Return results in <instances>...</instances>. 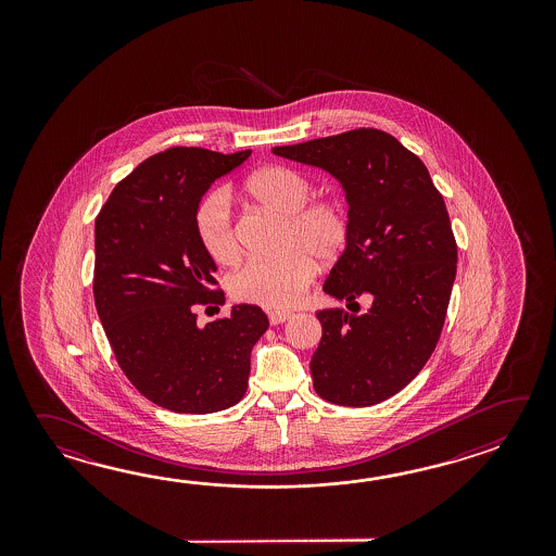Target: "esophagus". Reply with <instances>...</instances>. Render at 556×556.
I'll use <instances>...</instances> for the list:
<instances>
[{
    "instance_id": "34e87169",
    "label": "esophagus",
    "mask_w": 556,
    "mask_h": 556,
    "mask_svg": "<svg viewBox=\"0 0 556 556\" xmlns=\"http://www.w3.org/2000/svg\"><path fill=\"white\" fill-rule=\"evenodd\" d=\"M290 318H292V314H290V312H278V309H273V312H268V319H270V324H273V326L283 324L286 319Z\"/></svg>"
}]
</instances>
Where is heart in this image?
<instances>
[{
	"mask_svg": "<svg viewBox=\"0 0 556 556\" xmlns=\"http://www.w3.org/2000/svg\"><path fill=\"white\" fill-rule=\"evenodd\" d=\"M244 190L250 199L283 216L276 258H254L232 274L228 290L238 302L268 309L294 307L316 276V262L331 264L348 247L352 220L338 199H316L304 175L288 166H264L252 173ZM194 235L204 254L218 266L240 258V242L225 190L206 192L194 208Z\"/></svg>",
	"mask_w": 556,
	"mask_h": 556,
	"instance_id": "b5f03b06",
	"label": "heart"
}]
</instances>
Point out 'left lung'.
I'll return each instance as SVG.
<instances>
[{"label": "left lung", "instance_id": "obj_1", "mask_svg": "<svg viewBox=\"0 0 556 556\" xmlns=\"http://www.w3.org/2000/svg\"><path fill=\"white\" fill-rule=\"evenodd\" d=\"M342 182L352 232L324 292L366 313L319 309L321 340L309 369L321 400L367 407L390 400L424 369L445 324L457 274L447 206L417 154L390 132L348 130L274 147Z\"/></svg>", "mask_w": 556, "mask_h": 556}]
</instances>
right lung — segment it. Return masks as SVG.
Instances as JSON below:
<instances>
[{"label":"right lung","mask_w":556,"mask_h":556,"mask_svg":"<svg viewBox=\"0 0 556 556\" xmlns=\"http://www.w3.org/2000/svg\"><path fill=\"white\" fill-rule=\"evenodd\" d=\"M250 151L170 147L117 182L94 218L93 294L117 364L149 402L175 414H214L249 388L250 352L268 318L240 304L197 324V307L225 304L216 264L194 235V208Z\"/></svg>","instance_id":"right-lung-1"}]
</instances>
